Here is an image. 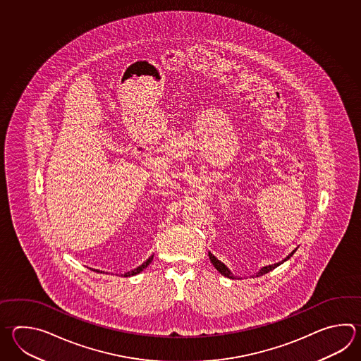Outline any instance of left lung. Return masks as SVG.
<instances>
[{
    "mask_svg": "<svg viewBox=\"0 0 361 361\" xmlns=\"http://www.w3.org/2000/svg\"><path fill=\"white\" fill-rule=\"evenodd\" d=\"M295 250H293V252H290V253L288 255L287 258H284L281 262H278V264H274V265H269L265 266V267H262V269L256 274V276H262V275H265L267 272L274 270L275 267H278V266L281 265L283 262H286L287 259H289V258L293 256V253H295ZM208 256H209V259H211L212 265L216 267V270H217V271L221 272V275H224V276H226V278H230V279H234V275H233V272L228 270V266H225V264H222L220 259H217V258L214 257V255H212L211 252H208Z\"/></svg>",
    "mask_w": 361,
    "mask_h": 361,
    "instance_id": "8db88e82",
    "label": "left lung"
}]
</instances>
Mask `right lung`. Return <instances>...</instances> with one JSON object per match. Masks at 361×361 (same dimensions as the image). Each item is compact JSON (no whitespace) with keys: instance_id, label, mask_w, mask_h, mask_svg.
<instances>
[{"instance_id":"1","label":"right lung","mask_w":361,"mask_h":361,"mask_svg":"<svg viewBox=\"0 0 361 361\" xmlns=\"http://www.w3.org/2000/svg\"><path fill=\"white\" fill-rule=\"evenodd\" d=\"M152 261H153V256H150V257L147 258V261H145L142 265L139 266V267L133 269V270H131V271L126 272V278H127V276H133V275H137V274L142 271L144 269H147V266H149V264H150Z\"/></svg>"}]
</instances>
